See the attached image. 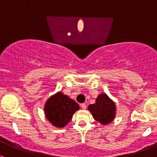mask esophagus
Returning a JSON list of instances; mask_svg holds the SVG:
<instances>
[{
  "mask_svg": "<svg viewBox=\"0 0 157 157\" xmlns=\"http://www.w3.org/2000/svg\"><path fill=\"white\" fill-rule=\"evenodd\" d=\"M80 106H81L82 109H86V105L85 103H82L81 105H80Z\"/></svg>",
  "mask_w": 157,
  "mask_h": 157,
  "instance_id": "esophagus-1",
  "label": "esophagus"
}]
</instances>
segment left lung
<instances>
[{
    "instance_id": "1",
    "label": "left lung",
    "mask_w": 157,
    "mask_h": 157,
    "mask_svg": "<svg viewBox=\"0 0 157 157\" xmlns=\"http://www.w3.org/2000/svg\"><path fill=\"white\" fill-rule=\"evenodd\" d=\"M93 118L102 125L114 121L116 115V104L105 93H101L96 99V102L88 106Z\"/></svg>"
}]
</instances>
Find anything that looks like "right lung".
<instances>
[{
	"label": "right lung",
	"instance_id": "right-lung-1",
	"mask_svg": "<svg viewBox=\"0 0 157 157\" xmlns=\"http://www.w3.org/2000/svg\"><path fill=\"white\" fill-rule=\"evenodd\" d=\"M79 109L78 104L61 91L51 96L44 105L46 119L52 126L58 128L65 127Z\"/></svg>",
	"mask_w": 157,
	"mask_h": 157
}]
</instances>
